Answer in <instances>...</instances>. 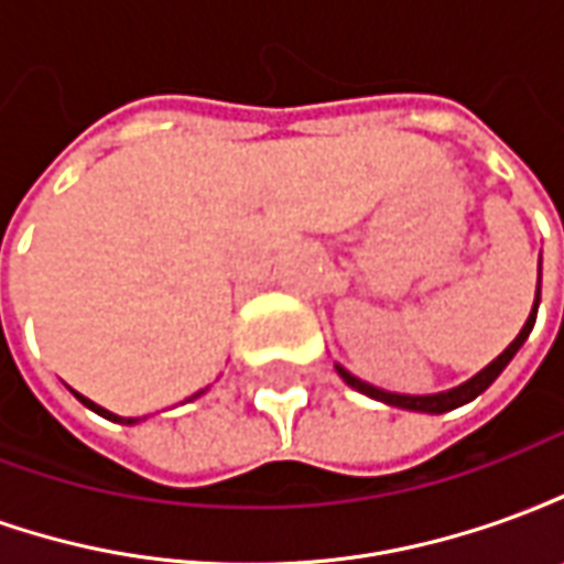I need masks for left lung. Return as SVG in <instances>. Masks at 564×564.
Masks as SVG:
<instances>
[{
  "label": "left lung",
  "instance_id": "obj_1",
  "mask_svg": "<svg viewBox=\"0 0 564 564\" xmlns=\"http://www.w3.org/2000/svg\"><path fill=\"white\" fill-rule=\"evenodd\" d=\"M538 302H541V286H538V295H534V307L532 314H529V319H525V326H522V332L510 341V347L505 350V354L498 356V359H492L489 366L480 371V375H474L468 383H462V387H456V390H447V392H437V395H399V392H383L378 390V387H368V383H362L359 378H354L350 371H344L341 366L338 368V375L344 378V383L347 387H354V390L366 392V395H371V399H378V402H387L392 404V408H404V411H425V414H444V411H453V408H459V404L471 402V399H477L480 392L492 383V380L508 368V362L517 356V350H520L522 344H525V338H529V332H532L534 326V317H538Z\"/></svg>",
  "mask_w": 564,
  "mask_h": 564
}]
</instances>
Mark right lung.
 Instances as JSON below:
<instances>
[{"label":"right lung","instance_id":"obj_1","mask_svg":"<svg viewBox=\"0 0 564 564\" xmlns=\"http://www.w3.org/2000/svg\"><path fill=\"white\" fill-rule=\"evenodd\" d=\"M75 395H78V392H75ZM198 395H202V392H196V395H193V399H198ZM80 402L87 404V408H90V411H96V414H102V416H108V420H117V423H135V420H132V416H129V420H123V416H117V414H111V411H105V408H99V404H93L90 399H84V395H78Z\"/></svg>","mask_w":564,"mask_h":564}]
</instances>
